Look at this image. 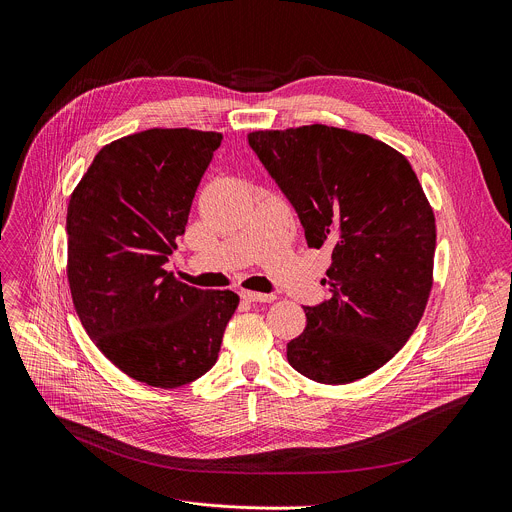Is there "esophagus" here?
Wrapping results in <instances>:
<instances>
[{
    "mask_svg": "<svg viewBox=\"0 0 512 512\" xmlns=\"http://www.w3.org/2000/svg\"><path fill=\"white\" fill-rule=\"evenodd\" d=\"M241 298H243L245 302H271L275 296H273V294H259V292H249V290H245V292H241Z\"/></svg>",
    "mask_w": 512,
    "mask_h": 512,
    "instance_id": "34e87169",
    "label": "esophagus"
}]
</instances>
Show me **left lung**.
<instances>
[{
	"label": "left lung",
	"mask_w": 512,
	"mask_h": 512,
	"mask_svg": "<svg viewBox=\"0 0 512 512\" xmlns=\"http://www.w3.org/2000/svg\"><path fill=\"white\" fill-rule=\"evenodd\" d=\"M294 206L310 249L333 251L329 298L306 306L288 361L320 384H349L388 363L414 333L433 286L435 216L404 155L324 124L249 134Z\"/></svg>",
	"instance_id": "left-lung-1"
}]
</instances>
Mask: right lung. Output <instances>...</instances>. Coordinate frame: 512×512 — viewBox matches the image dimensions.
<instances>
[{"instance_id":"right-lung-1","label":"right lung","mask_w":512,"mask_h":512,"mask_svg":"<svg viewBox=\"0 0 512 512\" xmlns=\"http://www.w3.org/2000/svg\"><path fill=\"white\" fill-rule=\"evenodd\" d=\"M222 134L151 128L106 145L67 208L69 288L89 339L126 376L179 388L216 363L239 296L165 271Z\"/></svg>"}]
</instances>
